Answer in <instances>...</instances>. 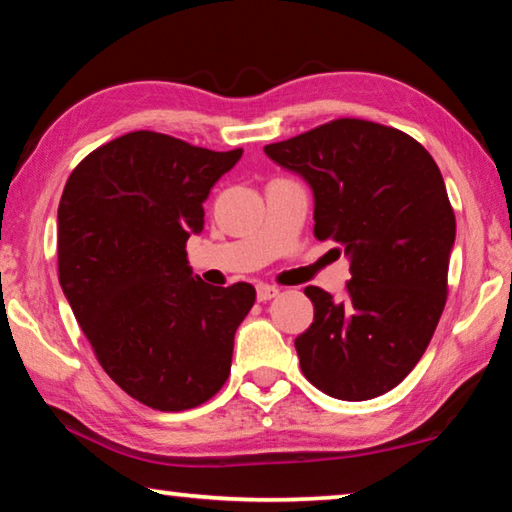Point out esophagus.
<instances>
[{
  "mask_svg": "<svg viewBox=\"0 0 512 512\" xmlns=\"http://www.w3.org/2000/svg\"><path fill=\"white\" fill-rule=\"evenodd\" d=\"M280 296V289L273 287V284H257V300L266 302Z\"/></svg>",
  "mask_w": 512,
  "mask_h": 512,
  "instance_id": "obj_1",
  "label": "esophagus"
}]
</instances>
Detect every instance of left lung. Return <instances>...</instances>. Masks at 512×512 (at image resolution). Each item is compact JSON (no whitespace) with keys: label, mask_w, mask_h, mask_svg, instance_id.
<instances>
[{"label":"left lung","mask_w":512,"mask_h":512,"mask_svg":"<svg viewBox=\"0 0 512 512\" xmlns=\"http://www.w3.org/2000/svg\"><path fill=\"white\" fill-rule=\"evenodd\" d=\"M314 189V235L350 255L341 302L307 287L314 323L296 339L318 391L363 402L395 388L427 350L447 302L456 216L429 151L375 121L341 117L264 146Z\"/></svg>","instance_id":"1"}]
</instances>
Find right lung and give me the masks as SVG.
<instances>
[{
    "label": "right lung",
    "mask_w": 512,
    "mask_h": 512,
    "mask_svg": "<svg viewBox=\"0 0 512 512\" xmlns=\"http://www.w3.org/2000/svg\"><path fill=\"white\" fill-rule=\"evenodd\" d=\"M244 149L135 131L94 149L58 205V280L106 375L155 411L221 391L255 287H210L187 266L203 201Z\"/></svg>",
    "instance_id": "obj_1"
}]
</instances>
